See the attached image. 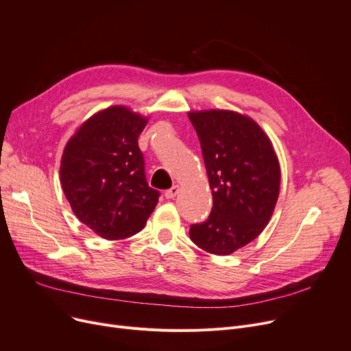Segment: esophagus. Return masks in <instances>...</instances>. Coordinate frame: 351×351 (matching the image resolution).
Returning a JSON list of instances; mask_svg holds the SVG:
<instances>
[{"label": "esophagus", "instance_id": "1", "mask_svg": "<svg viewBox=\"0 0 351 351\" xmlns=\"http://www.w3.org/2000/svg\"><path fill=\"white\" fill-rule=\"evenodd\" d=\"M178 191H180V185H174L173 189H170V190H167L166 193H164V195H166L167 199H173L178 194Z\"/></svg>", "mask_w": 351, "mask_h": 351}]
</instances>
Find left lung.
<instances>
[{
    "mask_svg": "<svg viewBox=\"0 0 351 351\" xmlns=\"http://www.w3.org/2000/svg\"><path fill=\"white\" fill-rule=\"evenodd\" d=\"M198 134L213 193L207 221L190 228L191 241L214 255H231L269 223L280 190L279 160L271 138L250 116L197 110Z\"/></svg>",
    "mask_w": 351,
    "mask_h": 351,
    "instance_id": "obj_1",
    "label": "left lung"
}]
</instances>
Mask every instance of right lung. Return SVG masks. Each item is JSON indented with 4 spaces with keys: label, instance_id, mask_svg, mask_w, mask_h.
<instances>
[{
    "label": "right lung",
    "instance_id": "add662e5",
    "mask_svg": "<svg viewBox=\"0 0 351 351\" xmlns=\"http://www.w3.org/2000/svg\"><path fill=\"white\" fill-rule=\"evenodd\" d=\"M149 117L114 105L85 120L60 158V185L76 218L105 239L140 232L158 202L137 138Z\"/></svg>",
    "mask_w": 351,
    "mask_h": 351
}]
</instances>
